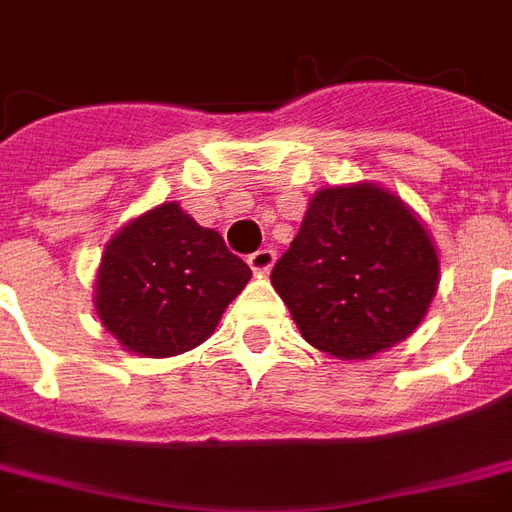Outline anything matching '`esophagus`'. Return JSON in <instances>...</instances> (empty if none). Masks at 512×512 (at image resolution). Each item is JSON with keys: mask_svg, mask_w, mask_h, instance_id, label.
Instances as JSON below:
<instances>
[{"mask_svg": "<svg viewBox=\"0 0 512 512\" xmlns=\"http://www.w3.org/2000/svg\"><path fill=\"white\" fill-rule=\"evenodd\" d=\"M247 263L255 273H268L273 268V263H276V252L268 247L257 249V252H252V255H249Z\"/></svg>", "mask_w": 512, "mask_h": 512, "instance_id": "obj_1", "label": "esophagus"}]
</instances>
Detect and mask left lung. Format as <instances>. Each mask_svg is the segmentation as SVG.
I'll return each mask as SVG.
<instances>
[{
  "instance_id": "obj_1",
  "label": "left lung",
  "mask_w": 512,
  "mask_h": 512,
  "mask_svg": "<svg viewBox=\"0 0 512 512\" xmlns=\"http://www.w3.org/2000/svg\"><path fill=\"white\" fill-rule=\"evenodd\" d=\"M438 252L420 217L374 183L329 185L273 265L271 284L313 348L369 358L406 340L438 289Z\"/></svg>"
}]
</instances>
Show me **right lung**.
<instances>
[{
	"label": "right lung",
	"mask_w": 512,
	"mask_h": 512,
	"mask_svg": "<svg viewBox=\"0 0 512 512\" xmlns=\"http://www.w3.org/2000/svg\"><path fill=\"white\" fill-rule=\"evenodd\" d=\"M249 276V265L228 252L220 233L201 228L177 201H164L106 244L95 311L124 350L177 356L215 332Z\"/></svg>",
	"instance_id": "add662e5"
}]
</instances>
